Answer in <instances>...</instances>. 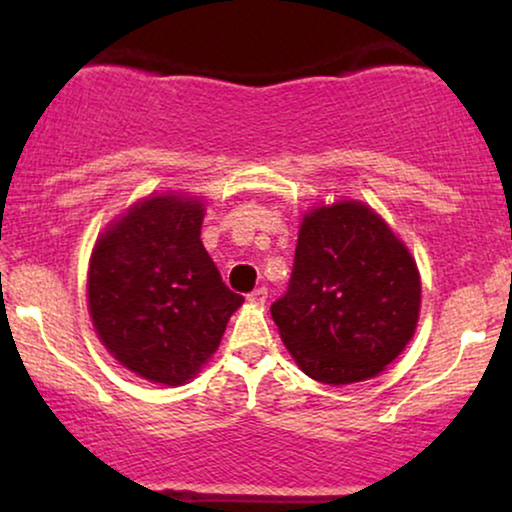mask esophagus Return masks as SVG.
Returning a JSON list of instances; mask_svg holds the SVG:
<instances>
[{"mask_svg": "<svg viewBox=\"0 0 512 512\" xmlns=\"http://www.w3.org/2000/svg\"><path fill=\"white\" fill-rule=\"evenodd\" d=\"M247 300L251 305H263L265 300H268V289H263V286H261V289H254L247 296Z\"/></svg>", "mask_w": 512, "mask_h": 512, "instance_id": "esophagus-1", "label": "esophagus"}]
</instances>
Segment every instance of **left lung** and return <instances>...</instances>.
<instances>
[{"instance_id":"obj_1","label":"left lung","mask_w":512,"mask_h":512,"mask_svg":"<svg viewBox=\"0 0 512 512\" xmlns=\"http://www.w3.org/2000/svg\"><path fill=\"white\" fill-rule=\"evenodd\" d=\"M422 279L408 247L375 209L338 200L300 221L289 289L270 314L312 380L377 377L412 340Z\"/></svg>"}]
</instances>
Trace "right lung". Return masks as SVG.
I'll list each match as a JSON object with an SVG mask.
<instances>
[{"mask_svg": "<svg viewBox=\"0 0 512 512\" xmlns=\"http://www.w3.org/2000/svg\"><path fill=\"white\" fill-rule=\"evenodd\" d=\"M202 219L195 195H149L109 223L90 256L97 338L123 368L165 387L200 373L244 303L209 258Z\"/></svg>", "mask_w": 512, "mask_h": 512, "instance_id": "obj_1", "label": "right lung"}]
</instances>
